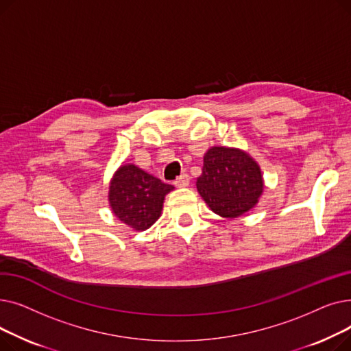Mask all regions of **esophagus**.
<instances>
[{"instance_id":"obj_1","label":"esophagus","mask_w":351,"mask_h":351,"mask_svg":"<svg viewBox=\"0 0 351 351\" xmlns=\"http://www.w3.org/2000/svg\"><path fill=\"white\" fill-rule=\"evenodd\" d=\"M173 183H175L176 188H185V186H188L189 185V175L182 173Z\"/></svg>"}]
</instances>
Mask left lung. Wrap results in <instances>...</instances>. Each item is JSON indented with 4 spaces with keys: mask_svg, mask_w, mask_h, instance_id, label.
<instances>
[{
    "mask_svg": "<svg viewBox=\"0 0 351 351\" xmlns=\"http://www.w3.org/2000/svg\"><path fill=\"white\" fill-rule=\"evenodd\" d=\"M196 188L212 212L234 219L257 205L265 180L259 163L246 151L212 146L204 155Z\"/></svg>",
    "mask_w": 351,
    "mask_h": 351,
    "instance_id": "1",
    "label": "left lung"
}]
</instances>
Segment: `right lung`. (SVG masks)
<instances>
[{
  "label": "right lung",
  "instance_id": "right-lung-1",
  "mask_svg": "<svg viewBox=\"0 0 351 351\" xmlns=\"http://www.w3.org/2000/svg\"><path fill=\"white\" fill-rule=\"evenodd\" d=\"M175 188L134 163L121 165L109 182L112 213L136 232L149 229L162 215L163 200Z\"/></svg>",
  "mask_w": 351,
  "mask_h": 351
}]
</instances>
